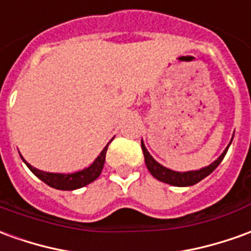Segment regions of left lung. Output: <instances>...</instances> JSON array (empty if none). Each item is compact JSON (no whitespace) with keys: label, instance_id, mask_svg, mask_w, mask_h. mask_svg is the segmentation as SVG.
<instances>
[{"label":"left lung","instance_id":"8db88e82","mask_svg":"<svg viewBox=\"0 0 251 251\" xmlns=\"http://www.w3.org/2000/svg\"><path fill=\"white\" fill-rule=\"evenodd\" d=\"M232 141V140H231ZM231 144V143H229ZM228 144V147H229ZM228 147L224 150V152L222 155L217 157L216 160L213 163H211L209 166L201 168V170H196V171H186V173H178V171H173L170 168L164 167L162 164L156 162L155 159L150 155V152L147 151L145 145L141 141V148H143L144 159H145V164H147V168L150 170V173L152 174V176H155L156 179H159L160 182H164V183H168V185H173V186H192V185H196L199 183L200 180H202L205 176L211 174L212 171L222 163V160L224 159V156L228 151Z\"/></svg>","mask_w":251,"mask_h":251}]
</instances>
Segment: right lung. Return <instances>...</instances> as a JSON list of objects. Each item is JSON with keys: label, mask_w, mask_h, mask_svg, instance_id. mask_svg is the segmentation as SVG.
I'll return each mask as SVG.
<instances>
[{"label": "right lung", "mask_w": 251, "mask_h": 251, "mask_svg": "<svg viewBox=\"0 0 251 251\" xmlns=\"http://www.w3.org/2000/svg\"><path fill=\"white\" fill-rule=\"evenodd\" d=\"M110 144V143H108ZM108 144L103 148L100 155L95 159V162L92 163L89 167L84 168L81 171L72 173V174H58V173H46V171H40L38 168L32 167L31 164H28L24 159V162L27 164V167L34 173L40 180H43L46 185L58 189V190H76L80 187H84L89 185L91 182L100 175L104 162H106V152H107Z\"/></svg>", "instance_id": "add662e5"}]
</instances>
